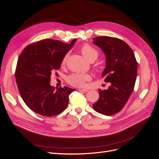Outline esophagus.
<instances>
[{"mask_svg":"<svg viewBox=\"0 0 159 159\" xmlns=\"http://www.w3.org/2000/svg\"><path fill=\"white\" fill-rule=\"evenodd\" d=\"M78 91H80V92H87V91H88V89H79Z\"/></svg>","mask_w":159,"mask_h":159,"instance_id":"34e87169","label":"esophagus"}]
</instances>
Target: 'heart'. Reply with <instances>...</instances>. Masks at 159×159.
Instances as JSON below:
<instances>
[{
  "mask_svg": "<svg viewBox=\"0 0 159 159\" xmlns=\"http://www.w3.org/2000/svg\"><path fill=\"white\" fill-rule=\"evenodd\" d=\"M81 52L84 56L89 61L95 60L98 56V52L93 47L89 44H85L81 48ZM68 59V55H66L61 60V65L64 66ZM91 76L88 74L82 73H74L70 74L68 78L67 81L71 85L78 88H84L85 85V82L90 80Z\"/></svg>",
  "mask_w": 159,
  "mask_h": 159,
  "instance_id": "obj_1",
  "label": "heart"
}]
</instances>
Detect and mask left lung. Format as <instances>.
<instances>
[{
  "label": "left lung",
  "instance_id": "left-lung-1",
  "mask_svg": "<svg viewBox=\"0 0 159 159\" xmlns=\"http://www.w3.org/2000/svg\"><path fill=\"white\" fill-rule=\"evenodd\" d=\"M105 55V68L102 78L111 83L107 89H99V98L93 104L101 114L111 115L121 111L132 93L137 74V62L134 53L126 42L119 38L99 36L93 39Z\"/></svg>",
  "mask_w": 159,
  "mask_h": 159
}]
</instances>
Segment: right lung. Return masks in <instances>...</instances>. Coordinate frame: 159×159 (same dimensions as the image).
<instances>
[{
    "label": "right lung",
    "instance_id": "1",
    "mask_svg": "<svg viewBox=\"0 0 159 159\" xmlns=\"http://www.w3.org/2000/svg\"><path fill=\"white\" fill-rule=\"evenodd\" d=\"M76 40L65 44L42 40L26 46L20 54L15 71L16 84L24 102L34 112L52 117L68 106L69 95L75 89L50 85V76L60 68L62 59Z\"/></svg>",
    "mask_w": 159,
    "mask_h": 159
}]
</instances>
